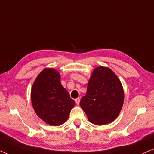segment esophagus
Returning <instances> with one entry per match:
<instances>
[{
    "label": "esophagus",
    "instance_id": "1",
    "mask_svg": "<svg viewBox=\"0 0 154 154\" xmlns=\"http://www.w3.org/2000/svg\"><path fill=\"white\" fill-rule=\"evenodd\" d=\"M75 103H76V104H77V105H79V103H80V98H77V99H75Z\"/></svg>",
    "mask_w": 154,
    "mask_h": 154
}]
</instances>
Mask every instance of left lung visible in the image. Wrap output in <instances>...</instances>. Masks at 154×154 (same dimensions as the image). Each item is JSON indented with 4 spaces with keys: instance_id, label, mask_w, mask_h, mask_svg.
<instances>
[{
    "instance_id": "8db88e82",
    "label": "left lung",
    "mask_w": 154,
    "mask_h": 154,
    "mask_svg": "<svg viewBox=\"0 0 154 154\" xmlns=\"http://www.w3.org/2000/svg\"><path fill=\"white\" fill-rule=\"evenodd\" d=\"M124 101L121 81L106 67L94 69L88 84L87 92L82 97L80 106L92 123L102 125L116 119Z\"/></svg>"
}]
</instances>
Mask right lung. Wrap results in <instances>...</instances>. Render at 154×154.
I'll return each mask as SVG.
<instances>
[{
  "label": "right lung",
  "mask_w": 154,
  "mask_h": 154,
  "mask_svg": "<svg viewBox=\"0 0 154 154\" xmlns=\"http://www.w3.org/2000/svg\"><path fill=\"white\" fill-rule=\"evenodd\" d=\"M31 102L39 118L50 125H62L68 119L75 102L60 82L55 69H45L35 79Z\"/></svg>",
  "instance_id": "1"
}]
</instances>
